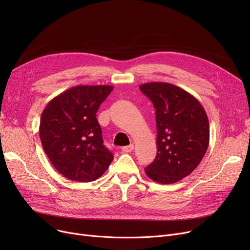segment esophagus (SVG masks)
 Masks as SVG:
<instances>
[{"instance_id": "obj_1", "label": "esophagus", "mask_w": 250, "mask_h": 250, "mask_svg": "<svg viewBox=\"0 0 250 250\" xmlns=\"http://www.w3.org/2000/svg\"><path fill=\"white\" fill-rule=\"evenodd\" d=\"M134 148H135L134 144H130V145H128V146L123 147V152H125V153H130V152H132V151L134 150Z\"/></svg>"}]
</instances>
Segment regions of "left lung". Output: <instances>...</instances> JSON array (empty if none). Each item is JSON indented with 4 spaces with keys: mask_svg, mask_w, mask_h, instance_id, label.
<instances>
[{
    "mask_svg": "<svg viewBox=\"0 0 250 250\" xmlns=\"http://www.w3.org/2000/svg\"><path fill=\"white\" fill-rule=\"evenodd\" d=\"M140 90L156 109L157 156L145 168L152 180L169 185L199 166L209 142V125L203 105L175 85L150 82Z\"/></svg>",
    "mask_w": 250,
    "mask_h": 250,
    "instance_id": "1",
    "label": "left lung"
}]
</instances>
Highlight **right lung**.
<instances>
[{
  "mask_svg": "<svg viewBox=\"0 0 250 250\" xmlns=\"http://www.w3.org/2000/svg\"><path fill=\"white\" fill-rule=\"evenodd\" d=\"M113 86L78 85L52 98L43 109L39 137L49 161L71 180L99 178L113 160L104 147L96 112Z\"/></svg>",
  "mask_w": 250,
  "mask_h": 250,
  "instance_id": "obj_1",
  "label": "right lung"
}]
</instances>
